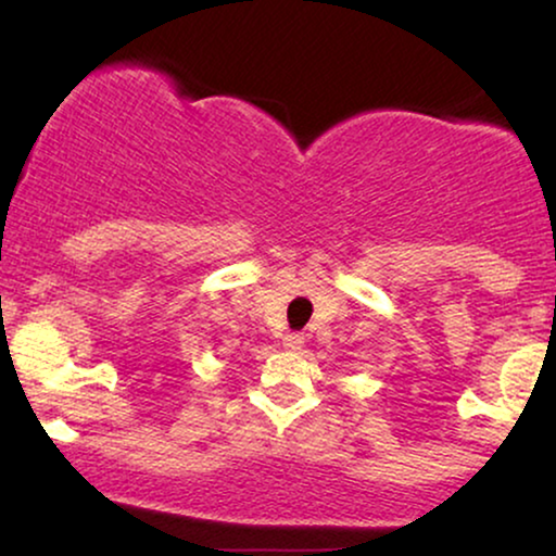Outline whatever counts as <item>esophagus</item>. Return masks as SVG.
<instances>
[{
	"instance_id": "34e87169",
	"label": "esophagus",
	"mask_w": 556,
	"mask_h": 556,
	"mask_svg": "<svg viewBox=\"0 0 556 556\" xmlns=\"http://www.w3.org/2000/svg\"><path fill=\"white\" fill-rule=\"evenodd\" d=\"M283 348L291 350V352H299L301 348H304V337H301V334H286L283 337Z\"/></svg>"
}]
</instances>
